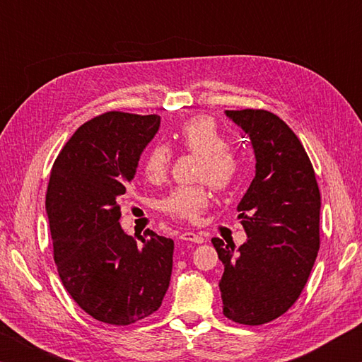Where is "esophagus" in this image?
Returning <instances> with one entry per match:
<instances>
[{
	"mask_svg": "<svg viewBox=\"0 0 362 362\" xmlns=\"http://www.w3.org/2000/svg\"><path fill=\"white\" fill-rule=\"evenodd\" d=\"M180 240L183 241H188V243H194V244H203L204 243V238L201 235H196V233L192 231H185L180 235Z\"/></svg>",
	"mask_w": 362,
	"mask_h": 362,
	"instance_id": "obj_1",
	"label": "esophagus"
}]
</instances>
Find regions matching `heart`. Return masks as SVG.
<instances>
[{"mask_svg":"<svg viewBox=\"0 0 362 362\" xmlns=\"http://www.w3.org/2000/svg\"><path fill=\"white\" fill-rule=\"evenodd\" d=\"M175 139L185 151L201 156L198 180H206L218 192H228L241 175V161L230 148V142L220 132L216 121L196 116L183 122ZM173 151L168 145L156 144L144 158V173L150 180H161L168 174ZM211 194L206 185L175 187L159 201V209L170 217L196 222L209 206Z\"/></svg>","mask_w":362,"mask_h":362,"instance_id":"heart-1","label":"heart"}]
</instances>
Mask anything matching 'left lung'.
I'll return each instance as SVG.
<instances>
[{"instance_id": "obj_1", "label": "left lung", "mask_w": 362, "mask_h": 362, "mask_svg": "<svg viewBox=\"0 0 362 362\" xmlns=\"http://www.w3.org/2000/svg\"><path fill=\"white\" fill-rule=\"evenodd\" d=\"M250 139L255 177L238 204L247 241L212 238L225 272L223 315L246 326L276 320L297 302L320 250L321 194L313 164L286 122L267 110H226Z\"/></svg>"}]
</instances>
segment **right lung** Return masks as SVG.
Listing matches in <instances>:
<instances>
[{
  "mask_svg": "<svg viewBox=\"0 0 362 362\" xmlns=\"http://www.w3.org/2000/svg\"><path fill=\"white\" fill-rule=\"evenodd\" d=\"M158 115L107 112L79 126L54 161L46 193L54 262L78 306L97 321L129 326L161 306L174 241L122 231L119 201Z\"/></svg>",
  "mask_w": 362,
  "mask_h": 362,
  "instance_id": "obj_1",
  "label": "right lung"
}]
</instances>
